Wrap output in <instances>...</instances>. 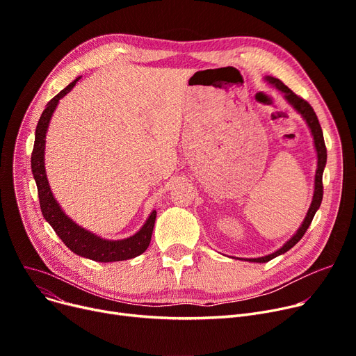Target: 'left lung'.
<instances>
[{"instance_id":"1","label":"left lung","mask_w":356,"mask_h":356,"mask_svg":"<svg viewBox=\"0 0 356 356\" xmlns=\"http://www.w3.org/2000/svg\"><path fill=\"white\" fill-rule=\"evenodd\" d=\"M264 81L271 85L273 88L278 89L280 92L283 93L286 101L298 112V114L302 115V118L306 121L312 137H313V143H314V148H316V153H317V168H316V175H314V192H313V199L310 203V208L307 211V215L305 218V220L302 222L300 228L296 231V234L286 242V244L278 248L277 251H274L273 254L264 255V257H259V258H245V261H250V263H268L270 259L282 255L284 252H287L290 248H293L298 241L303 238V235L306 234L307 228L310 227V223L313 220L314 213L317 212V209L321 208V203H322V197H323V183H322V177H323V170H325V165H326V159H327V153H326V145H325V140H323V133H322V127L319 124V120L316 117V112L313 111V108L310 106V104L305 99H302L300 97H297L296 93L289 89L282 81L273 78V76H266Z\"/></svg>"}]
</instances>
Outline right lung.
<instances>
[{"label":"right lung","mask_w":356,"mask_h":356,"mask_svg":"<svg viewBox=\"0 0 356 356\" xmlns=\"http://www.w3.org/2000/svg\"><path fill=\"white\" fill-rule=\"evenodd\" d=\"M79 79L81 78H76L73 82H70L63 90L58 93V95L49 101L35 127L34 147L31 153V172L37 184V192H39L40 209L44 219L50 223V227L63 241V244L76 255L89 258L92 261H98V263H114V261L136 258L148 248L149 241H152V234L157 215L156 211L149 213L144 225L133 236L115 241L104 239L79 227L76 222H73L62 211L60 204L54 199L50 189L44 167L46 133L56 106H58L59 101L73 89V86L76 85Z\"/></svg>","instance_id":"obj_1"}]
</instances>
